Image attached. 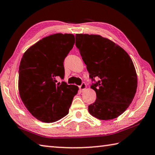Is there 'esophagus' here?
<instances>
[{"mask_svg":"<svg viewBox=\"0 0 155 155\" xmlns=\"http://www.w3.org/2000/svg\"><path fill=\"white\" fill-rule=\"evenodd\" d=\"M86 87H87V85H86L85 83H82V84L79 86V90L81 91H84L86 89Z\"/></svg>","mask_w":155,"mask_h":155,"instance_id":"esophagus-1","label":"esophagus"}]
</instances>
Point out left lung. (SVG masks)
Returning <instances> with one entry per match:
<instances>
[{
    "label": "left lung",
    "instance_id": "1",
    "mask_svg": "<svg viewBox=\"0 0 155 155\" xmlns=\"http://www.w3.org/2000/svg\"><path fill=\"white\" fill-rule=\"evenodd\" d=\"M76 46L94 83L96 99L89 113L99 120L117 117L132 103L137 77L132 59L120 46L98 35L77 34ZM95 78L99 81H95Z\"/></svg>",
    "mask_w": 155,
    "mask_h": 155
}]
</instances>
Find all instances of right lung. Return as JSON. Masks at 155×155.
Here are the masks:
<instances>
[{
	"mask_svg": "<svg viewBox=\"0 0 155 155\" xmlns=\"http://www.w3.org/2000/svg\"><path fill=\"white\" fill-rule=\"evenodd\" d=\"M72 34L57 33L31 46L21 59L18 90L28 111L43 122L58 121L68 114L78 87L64 79V61L74 44Z\"/></svg>",
	"mask_w": 155,
	"mask_h": 155,
	"instance_id": "add662e5",
	"label": "right lung"
}]
</instances>
